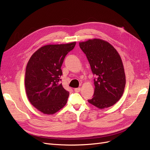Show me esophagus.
I'll list each match as a JSON object with an SVG mask.
<instances>
[{
    "mask_svg": "<svg viewBox=\"0 0 150 150\" xmlns=\"http://www.w3.org/2000/svg\"><path fill=\"white\" fill-rule=\"evenodd\" d=\"M81 91V88H74V91L76 93H78Z\"/></svg>",
    "mask_w": 150,
    "mask_h": 150,
    "instance_id": "34e87169",
    "label": "esophagus"
}]
</instances>
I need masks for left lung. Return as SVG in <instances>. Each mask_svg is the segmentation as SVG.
Masks as SVG:
<instances>
[{
	"instance_id": "obj_1",
	"label": "left lung",
	"mask_w": 150,
	"mask_h": 150,
	"mask_svg": "<svg viewBox=\"0 0 150 150\" xmlns=\"http://www.w3.org/2000/svg\"><path fill=\"white\" fill-rule=\"evenodd\" d=\"M79 47L87 57L93 74L94 93L88 102L99 109L114 105L123 94L126 77L119 53L108 42L100 39L80 42Z\"/></svg>"
}]
</instances>
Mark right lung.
<instances>
[{"label": "right lung", "mask_w": 150, "mask_h": 150, "mask_svg": "<svg viewBox=\"0 0 150 150\" xmlns=\"http://www.w3.org/2000/svg\"><path fill=\"white\" fill-rule=\"evenodd\" d=\"M76 42L46 45L29 59L25 75V91L30 103L46 115H53L64 107L69 93L60 83L61 66Z\"/></svg>", "instance_id": "1"}]
</instances>
